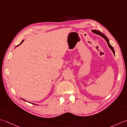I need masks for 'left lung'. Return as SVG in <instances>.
Masks as SVG:
<instances>
[{"label": "left lung", "instance_id": "8db88e82", "mask_svg": "<svg viewBox=\"0 0 127 127\" xmlns=\"http://www.w3.org/2000/svg\"><path fill=\"white\" fill-rule=\"evenodd\" d=\"M93 32H94V33H96V34H98V35H100V36H102V37H103V38L105 39V40L106 41L107 43V44L108 45L109 47H110V49H111L112 51L113 54H115V50H114V49H113V47L111 45V44H110V42H109V40H108V39L107 37L105 35V34H103L102 33H101V32H100L99 31H97V30H93Z\"/></svg>", "mask_w": 127, "mask_h": 127}]
</instances>
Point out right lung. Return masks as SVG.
Masks as SVG:
<instances>
[{
	"mask_svg": "<svg viewBox=\"0 0 127 127\" xmlns=\"http://www.w3.org/2000/svg\"><path fill=\"white\" fill-rule=\"evenodd\" d=\"M23 41H24V40H22V41H21V43H20V44H21V43H22V42H23ZM20 44H19V45H17V46H19V45H20ZM22 100H23L24 101H25V100H24V99H22Z\"/></svg>",
	"mask_w": 127,
	"mask_h": 127,
	"instance_id": "obj_1",
	"label": "right lung"
}]
</instances>
